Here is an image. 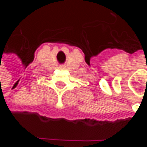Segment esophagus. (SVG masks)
I'll return each mask as SVG.
<instances>
[{"label":"esophagus","mask_w":147,"mask_h":147,"mask_svg":"<svg viewBox=\"0 0 147 147\" xmlns=\"http://www.w3.org/2000/svg\"><path fill=\"white\" fill-rule=\"evenodd\" d=\"M60 68H61V69H64V68H65V65H61Z\"/></svg>","instance_id":"esophagus-1"}]
</instances>
